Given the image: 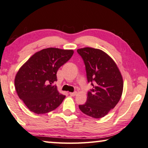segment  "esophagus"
<instances>
[{"label": "esophagus", "instance_id": "1", "mask_svg": "<svg viewBox=\"0 0 148 148\" xmlns=\"http://www.w3.org/2000/svg\"><path fill=\"white\" fill-rule=\"evenodd\" d=\"M69 95L72 97H75L77 95V92H69Z\"/></svg>", "mask_w": 148, "mask_h": 148}]
</instances>
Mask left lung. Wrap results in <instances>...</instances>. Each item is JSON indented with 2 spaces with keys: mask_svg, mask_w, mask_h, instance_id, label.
Here are the masks:
<instances>
[{
  "mask_svg": "<svg viewBox=\"0 0 148 148\" xmlns=\"http://www.w3.org/2000/svg\"><path fill=\"white\" fill-rule=\"evenodd\" d=\"M77 51L85 64L88 82L93 86L87 93V102L79 108L90 117L101 119L119 102L123 91V78L115 61L101 49L87 47Z\"/></svg>",
  "mask_w": 148,
  "mask_h": 148,
  "instance_id": "left-lung-1",
  "label": "left lung"
}]
</instances>
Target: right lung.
I'll return each instance as SVG.
<instances>
[{"label": "right lung", "mask_w": 148, "mask_h": 148, "mask_svg": "<svg viewBox=\"0 0 148 148\" xmlns=\"http://www.w3.org/2000/svg\"><path fill=\"white\" fill-rule=\"evenodd\" d=\"M74 51L49 47L36 52L25 62L14 79L18 96L31 112L38 114L55 110L65 96L53 84L59 68L70 60Z\"/></svg>", "instance_id": "right-lung-1"}]
</instances>
